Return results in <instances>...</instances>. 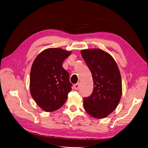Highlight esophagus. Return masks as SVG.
I'll return each instance as SVG.
<instances>
[{
  "label": "esophagus",
  "mask_w": 148,
  "mask_h": 148,
  "mask_svg": "<svg viewBox=\"0 0 148 148\" xmlns=\"http://www.w3.org/2000/svg\"><path fill=\"white\" fill-rule=\"evenodd\" d=\"M73 87H74V89H75V90H78V89L79 88V83H77V84H74Z\"/></svg>",
  "instance_id": "obj_1"
}]
</instances>
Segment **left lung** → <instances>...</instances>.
Segmentation results:
<instances>
[{
    "mask_svg": "<svg viewBox=\"0 0 148 148\" xmlns=\"http://www.w3.org/2000/svg\"><path fill=\"white\" fill-rule=\"evenodd\" d=\"M82 56L92 73L94 88L84 97V109L91 117L104 119L116 109L122 93L121 75L114 58L99 49H84Z\"/></svg>",
    "mask_w": 148,
    "mask_h": 148,
    "instance_id": "left-lung-1",
    "label": "left lung"
}]
</instances>
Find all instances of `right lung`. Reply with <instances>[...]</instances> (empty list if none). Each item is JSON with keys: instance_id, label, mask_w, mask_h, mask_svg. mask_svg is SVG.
<instances>
[{"instance_id": "1", "label": "right lung", "mask_w": 148, "mask_h": 148, "mask_svg": "<svg viewBox=\"0 0 148 148\" xmlns=\"http://www.w3.org/2000/svg\"><path fill=\"white\" fill-rule=\"evenodd\" d=\"M71 54L60 48H49L34 59L30 71L31 96L46 112H53L64 104L72 84L62 63Z\"/></svg>"}]
</instances>
